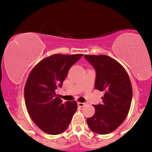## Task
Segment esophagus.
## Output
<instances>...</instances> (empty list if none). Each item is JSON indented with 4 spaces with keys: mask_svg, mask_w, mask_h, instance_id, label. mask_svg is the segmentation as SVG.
I'll list each match as a JSON object with an SVG mask.
<instances>
[{
    "mask_svg": "<svg viewBox=\"0 0 152 152\" xmlns=\"http://www.w3.org/2000/svg\"><path fill=\"white\" fill-rule=\"evenodd\" d=\"M77 104H78V106H79V107H83V106H85L86 104V102H77Z\"/></svg>",
    "mask_w": 152,
    "mask_h": 152,
    "instance_id": "1",
    "label": "esophagus"
}]
</instances>
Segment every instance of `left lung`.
Wrapping results in <instances>:
<instances>
[{"mask_svg":"<svg viewBox=\"0 0 152 152\" xmlns=\"http://www.w3.org/2000/svg\"><path fill=\"white\" fill-rule=\"evenodd\" d=\"M95 68V88L104 91L102 104L94 105L95 113L87 118L91 130L99 134L116 129L126 118L131 106L132 88L126 69L115 59L105 55H85Z\"/></svg>","mask_w":152,"mask_h":152,"instance_id":"obj_1","label":"left lung"}]
</instances>
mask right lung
Listing matches in <instances>:
<instances>
[{
    "label": "right lung",
    "mask_w": 152,
    "mask_h": 152,
    "mask_svg": "<svg viewBox=\"0 0 152 152\" xmlns=\"http://www.w3.org/2000/svg\"><path fill=\"white\" fill-rule=\"evenodd\" d=\"M83 54H55L42 59L33 68L24 89L26 108L31 119L45 133L58 134L68 127L77 108V102L56 97L71 66Z\"/></svg>",
    "instance_id": "add662e5"
}]
</instances>
